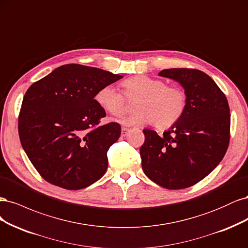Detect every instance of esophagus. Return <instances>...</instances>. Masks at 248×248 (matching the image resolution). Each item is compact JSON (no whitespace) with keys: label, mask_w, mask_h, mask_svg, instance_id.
Wrapping results in <instances>:
<instances>
[{"label":"esophagus","mask_w":248,"mask_h":248,"mask_svg":"<svg viewBox=\"0 0 248 248\" xmlns=\"http://www.w3.org/2000/svg\"><path fill=\"white\" fill-rule=\"evenodd\" d=\"M130 132L129 129H126V127H122V136L123 137H124V136L127 135V133Z\"/></svg>","instance_id":"1"}]
</instances>
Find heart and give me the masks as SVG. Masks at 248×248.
<instances>
[{
	"label": "heart",
	"mask_w": 248,
	"mask_h": 248,
	"mask_svg": "<svg viewBox=\"0 0 248 248\" xmlns=\"http://www.w3.org/2000/svg\"><path fill=\"white\" fill-rule=\"evenodd\" d=\"M127 98H138L134 104L136 112L123 116L124 125L153 124L157 129H168L176 124L187 105L186 92L178 86H167L159 79L145 75L127 78L123 82ZM98 105L110 115H121L125 109V99L115 86L101 87L95 94Z\"/></svg>",
	"instance_id": "obj_1"
}]
</instances>
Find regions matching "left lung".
<instances>
[{
	"instance_id": "1",
	"label": "left lung",
	"mask_w": 248,
	"mask_h": 248,
	"mask_svg": "<svg viewBox=\"0 0 248 248\" xmlns=\"http://www.w3.org/2000/svg\"><path fill=\"white\" fill-rule=\"evenodd\" d=\"M159 76L178 82L187 105L179 121L158 136L145 129L140 148L146 176L168 189L196 185L225 156L230 141L228 100L213 79L196 69H165Z\"/></svg>"
}]
</instances>
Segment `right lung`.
<instances>
[{
    "label": "right lung",
    "mask_w": 248,
    "mask_h": 248,
    "mask_svg": "<svg viewBox=\"0 0 248 248\" xmlns=\"http://www.w3.org/2000/svg\"><path fill=\"white\" fill-rule=\"evenodd\" d=\"M123 76L77 63L63 65L31 84L22 100L18 133L23 150L51 185L81 189L108 168L107 151L121 136L117 123L94 100L101 87Z\"/></svg>",
    "instance_id": "right-lung-1"
}]
</instances>
